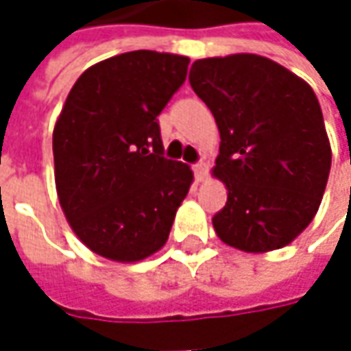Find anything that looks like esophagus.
I'll return each instance as SVG.
<instances>
[{
  "label": "esophagus",
  "instance_id": "obj_1",
  "mask_svg": "<svg viewBox=\"0 0 351 351\" xmlns=\"http://www.w3.org/2000/svg\"><path fill=\"white\" fill-rule=\"evenodd\" d=\"M193 171H195L197 180L203 182L207 178V173H209V166L205 162H197V164H193Z\"/></svg>",
  "mask_w": 351,
  "mask_h": 351
}]
</instances>
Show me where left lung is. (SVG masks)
Returning <instances> with one entry per match:
<instances>
[{"mask_svg":"<svg viewBox=\"0 0 351 351\" xmlns=\"http://www.w3.org/2000/svg\"><path fill=\"white\" fill-rule=\"evenodd\" d=\"M189 84L221 132L213 173L226 183L228 199L213 217L217 234L254 254L283 248L317 215L330 173L315 91L256 54L197 60Z\"/></svg>","mask_w":351,"mask_h":351,"instance_id":"1","label":"left lung"}]
</instances>
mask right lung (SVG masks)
<instances>
[{
	"mask_svg": "<svg viewBox=\"0 0 351 351\" xmlns=\"http://www.w3.org/2000/svg\"><path fill=\"white\" fill-rule=\"evenodd\" d=\"M187 66L178 54L125 52L86 70L62 107L56 191L77 238L103 258L138 262L168 240L193 173L164 156L158 115Z\"/></svg>",
	"mask_w": 351,
	"mask_h": 351,
	"instance_id": "right-lung-1",
	"label": "right lung"
}]
</instances>
